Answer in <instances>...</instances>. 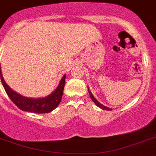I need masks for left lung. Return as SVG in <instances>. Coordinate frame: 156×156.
Masks as SVG:
<instances>
[{
    "mask_svg": "<svg viewBox=\"0 0 156 156\" xmlns=\"http://www.w3.org/2000/svg\"><path fill=\"white\" fill-rule=\"evenodd\" d=\"M88 91H89V93H90V98H91V99L93 101V103H94L95 104H96V106H98V107L101 108L102 109H106V110H108V111L112 110V109H111V108H109V107H107V106H103V104H101V103H99V102L98 101L97 99H96V98H95L94 96H93V95L92 94L91 91H90V88H89V87H88Z\"/></svg>",
    "mask_w": 156,
    "mask_h": 156,
    "instance_id": "8db88e82",
    "label": "left lung"
}]
</instances>
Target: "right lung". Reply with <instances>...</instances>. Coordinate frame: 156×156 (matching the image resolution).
<instances>
[{
	"mask_svg": "<svg viewBox=\"0 0 156 156\" xmlns=\"http://www.w3.org/2000/svg\"><path fill=\"white\" fill-rule=\"evenodd\" d=\"M0 76L1 83H2V85L7 96L12 100L13 103L21 110L34 112V113H47V112H50L53 109H56L61 101L63 89H64L66 75L62 77L58 87L53 93L45 97L37 98V99L22 96L10 88L4 80L2 73H1V66Z\"/></svg>",
	"mask_w": 156,
	"mask_h": 156,
	"instance_id": "1",
	"label": "right lung"
}]
</instances>
